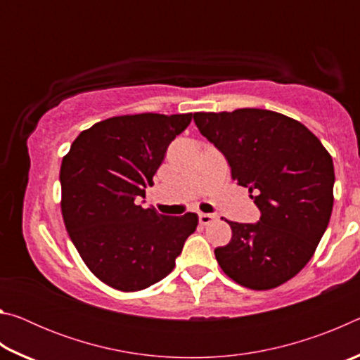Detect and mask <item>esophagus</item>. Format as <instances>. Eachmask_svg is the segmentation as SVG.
<instances>
[{
  "instance_id": "34e87169",
  "label": "esophagus",
  "mask_w": 360,
  "mask_h": 360,
  "mask_svg": "<svg viewBox=\"0 0 360 360\" xmlns=\"http://www.w3.org/2000/svg\"><path fill=\"white\" fill-rule=\"evenodd\" d=\"M216 219H217L216 214H208V212H198V221H200V224H203V225H208L211 222H214Z\"/></svg>"
}]
</instances>
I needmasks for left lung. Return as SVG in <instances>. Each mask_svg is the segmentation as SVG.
Returning <instances> with one entry per match:
<instances>
[{
  "label": "left lung",
  "instance_id": "8db88e82",
  "mask_svg": "<svg viewBox=\"0 0 360 360\" xmlns=\"http://www.w3.org/2000/svg\"><path fill=\"white\" fill-rule=\"evenodd\" d=\"M193 120L262 214L255 224L229 222L230 243L214 249L219 265L245 288H278L308 264L330 221V154L300 122L268 109L195 112Z\"/></svg>",
  "mask_w": 360,
  "mask_h": 360
}]
</instances>
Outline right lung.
I'll list each match as a JSON object with an SVG mask.
<instances>
[{
    "label": "right lung",
    "instance_id": "obj_1",
    "mask_svg": "<svg viewBox=\"0 0 360 360\" xmlns=\"http://www.w3.org/2000/svg\"><path fill=\"white\" fill-rule=\"evenodd\" d=\"M192 114H135L84 130L60 168L62 214L72 245L94 275L135 292L173 271L198 216L157 214L138 203L162 165L169 143Z\"/></svg>",
    "mask_w": 360,
    "mask_h": 360
}]
</instances>
